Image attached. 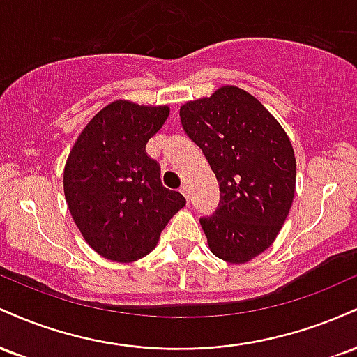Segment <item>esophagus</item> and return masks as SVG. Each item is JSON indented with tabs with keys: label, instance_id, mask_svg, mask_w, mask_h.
<instances>
[{
	"label": "esophagus",
	"instance_id": "1",
	"mask_svg": "<svg viewBox=\"0 0 357 357\" xmlns=\"http://www.w3.org/2000/svg\"><path fill=\"white\" fill-rule=\"evenodd\" d=\"M179 192H181V195L184 196V198H186V199H190V190H188V186H186V184H183V186L179 188Z\"/></svg>",
	"mask_w": 357,
	"mask_h": 357
}]
</instances>
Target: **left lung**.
<instances>
[{"mask_svg": "<svg viewBox=\"0 0 357 357\" xmlns=\"http://www.w3.org/2000/svg\"><path fill=\"white\" fill-rule=\"evenodd\" d=\"M186 134L202 147L220 203L199 220L213 255L247 264L284 227L296 195V154L278 121L247 90L223 85L181 105Z\"/></svg>", "mask_w": 357, "mask_h": 357, "instance_id": "left-lung-1", "label": "left lung"}]
</instances>
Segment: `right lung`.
<instances>
[{
	"mask_svg": "<svg viewBox=\"0 0 357 357\" xmlns=\"http://www.w3.org/2000/svg\"><path fill=\"white\" fill-rule=\"evenodd\" d=\"M169 117L167 105L114 100L77 137L63 169L68 210L84 240L121 264L146 257L186 204L162 186L161 167L146 144Z\"/></svg>",
	"mask_w": 357,
	"mask_h": 357,
	"instance_id": "obj_1",
	"label": "right lung"
}]
</instances>
